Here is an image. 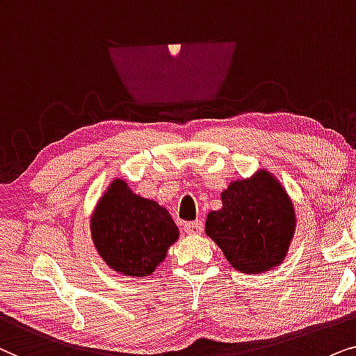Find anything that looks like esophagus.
<instances>
[{
    "instance_id": "1",
    "label": "esophagus",
    "mask_w": 356,
    "mask_h": 356,
    "mask_svg": "<svg viewBox=\"0 0 356 356\" xmlns=\"http://www.w3.org/2000/svg\"><path fill=\"white\" fill-rule=\"evenodd\" d=\"M184 229H186L187 234L198 236V234H202V231H203V222H202L200 220L192 221V222H187V225L184 226Z\"/></svg>"
}]
</instances>
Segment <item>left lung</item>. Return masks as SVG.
Segmentation results:
<instances>
[{
  "instance_id": "obj_1",
  "label": "left lung",
  "mask_w": 356,
  "mask_h": 356,
  "mask_svg": "<svg viewBox=\"0 0 356 356\" xmlns=\"http://www.w3.org/2000/svg\"><path fill=\"white\" fill-rule=\"evenodd\" d=\"M221 208L210 211L205 233L233 268L259 275L285 260L296 231L295 203L267 169L238 179L221 192Z\"/></svg>"
}]
</instances>
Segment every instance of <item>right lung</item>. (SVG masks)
<instances>
[{"instance_id": "1", "label": "right lung", "mask_w": 356, "mask_h": 356, "mask_svg": "<svg viewBox=\"0 0 356 356\" xmlns=\"http://www.w3.org/2000/svg\"><path fill=\"white\" fill-rule=\"evenodd\" d=\"M91 238L113 272L130 278L153 275L179 239L168 208L140 197L127 181L113 179L91 215Z\"/></svg>"}]
</instances>
